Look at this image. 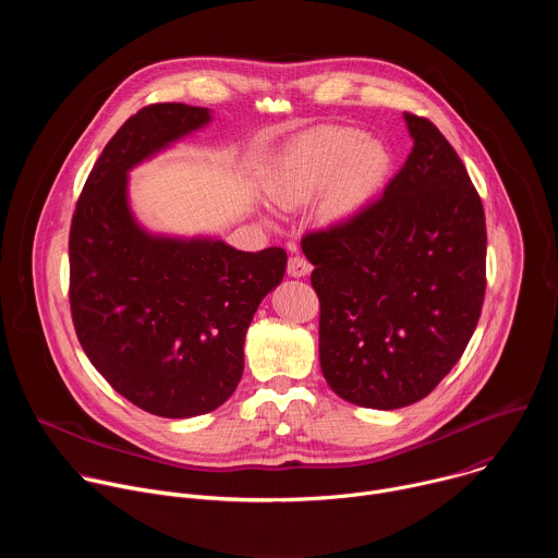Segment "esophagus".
I'll return each instance as SVG.
<instances>
[{
    "label": "esophagus",
    "mask_w": 558,
    "mask_h": 558,
    "mask_svg": "<svg viewBox=\"0 0 558 558\" xmlns=\"http://www.w3.org/2000/svg\"><path fill=\"white\" fill-rule=\"evenodd\" d=\"M287 271L293 278H304V276L311 274V263L306 258H302V256H291L289 263H287Z\"/></svg>",
    "instance_id": "esophagus-1"
}]
</instances>
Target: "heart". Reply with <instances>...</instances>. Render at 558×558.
Here are the masks:
<instances>
[{"label": "heart", "mask_w": 558, "mask_h": 558, "mask_svg": "<svg viewBox=\"0 0 558 558\" xmlns=\"http://www.w3.org/2000/svg\"><path fill=\"white\" fill-rule=\"evenodd\" d=\"M388 168V149L377 138L347 125H320L289 143L269 181V196L291 209L325 192L320 211L329 222H340L377 194Z\"/></svg>", "instance_id": "heart-1"}]
</instances>
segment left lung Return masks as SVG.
Segmentation results:
<instances>
[{"label": "left lung", "instance_id": "1", "mask_svg": "<svg viewBox=\"0 0 558 558\" xmlns=\"http://www.w3.org/2000/svg\"><path fill=\"white\" fill-rule=\"evenodd\" d=\"M404 119L413 151L381 198L302 238L323 375L342 400L379 411L424 400L450 373L486 295L482 198L446 136Z\"/></svg>", "mask_w": 558, "mask_h": 558}]
</instances>
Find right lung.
Segmentation results:
<instances>
[{
    "label": "right lung",
    "mask_w": 558,
    "mask_h": 558,
    "mask_svg": "<svg viewBox=\"0 0 558 558\" xmlns=\"http://www.w3.org/2000/svg\"><path fill=\"white\" fill-rule=\"evenodd\" d=\"M209 110L151 104L108 141L70 225V311L108 384L145 413L185 420L225 404L245 368V333L282 282L287 252L151 235L128 205V170L209 123Z\"/></svg>",
    "instance_id": "1"
}]
</instances>
